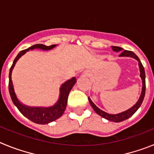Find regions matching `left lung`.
<instances>
[{
	"label": "left lung",
	"instance_id": "1",
	"mask_svg": "<svg viewBox=\"0 0 154 154\" xmlns=\"http://www.w3.org/2000/svg\"><path fill=\"white\" fill-rule=\"evenodd\" d=\"M112 50L116 52H120L121 54L119 55V56L121 57H130V58H133L134 59L138 62V65L139 68H140V78L142 79V83H143V87H142V91H141L140 96L139 98L138 101L136 103L135 105H133L131 108H130L129 109L126 110L124 112H119L117 114H109L107 113V112H104L102 109H100L99 108H98L96 105L94 104L93 102L91 100L90 98L89 97V101L90 103L91 106L92 107V109H94V111L99 115L102 117L106 119L107 120L112 121V122H115V123H119V122H122L123 120H126V119H129L130 117H131L133 114L135 113L137 111L140 106L142 104L143 101L144 96H145V92H146V81H145V79H146V75H145V71H144V68L143 66L142 63H141L140 58L137 57V55H136L135 53H133V51H127V50H124L123 48L118 47V46H112Z\"/></svg>",
	"mask_w": 154,
	"mask_h": 154
}]
</instances>
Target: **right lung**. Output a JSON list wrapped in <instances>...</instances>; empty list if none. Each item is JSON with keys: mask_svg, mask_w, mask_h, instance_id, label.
<instances>
[{"mask_svg": "<svg viewBox=\"0 0 154 154\" xmlns=\"http://www.w3.org/2000/svg\"><path fill=\"white\" fill-rule=\"evenodd\" d=\"M56 45H52L50 46H46L45 45L37 44L35 45L28 48L27 49L23 50L18 53V55L14 60L13 64L10 69L9 72V92H10L11 98L12 102L15 106L18 109V110L24 115L26 118L30 119L31 121L34 122L38 124H48L51 123L53 121L56 120L58 118L61 117L62 114L65 112L66 106H67L68 96L72 90V87L76 82L75 77H72L70 79L65 82L59 88V96H58V101L51 106H29L25 104H23L17 97L15 91L14 89V85L11 79L12 70L15 65L16 62L22 55H24L27 51L29 50L34 49H40L43 51H48V50L53 49L54 48L56 47Z\"/></svg>", "mask_w": 154, "mask_h": 154, "instance_id": "add662e5", "label": "right lung"}]
</instances>
